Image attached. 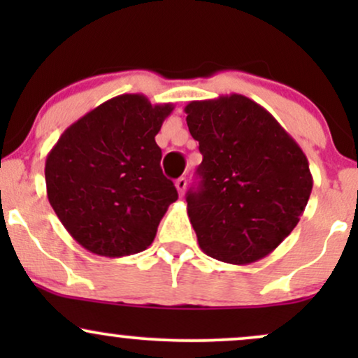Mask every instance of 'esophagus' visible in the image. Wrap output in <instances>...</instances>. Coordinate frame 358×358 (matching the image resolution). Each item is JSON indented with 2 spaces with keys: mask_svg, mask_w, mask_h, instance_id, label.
<instances>
[{
  "mask_svg": "<svg viewBox=\"0 0 358 358\" xmlns=\"http://www.w3.org/2000/svg\"><path fill=\"white\" fill-rule=\"evenodd\" d=\"M175 187H176V190H178L180 195H183L185 190H187V178H183V176H182V178L176 180Z\"/></svg>",
  "mask_w": 358,
  "mask_h": 358,
  "instance_id": "esophagus-1",
  "label": "esophagus"
}]
</instances>
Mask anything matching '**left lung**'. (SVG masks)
<instances>
[{
    "label": "left lung",
    "mask_w": 358,
    "mask_h": 358,
    "mask_svg": "<svg viewBox=\"0 0 358 358\" xmlns=\"http://www.w3.org/2000/svg\"><path fill=\"white\" fill-rule=\"evenodd\" d=\"M187 124L203 159L187 212L207 256L244 266L296 227L313 188L306 155L273 114L241 94L192 101Z\"/></svg>",
    "instance_id": "1"
}]
</instances>
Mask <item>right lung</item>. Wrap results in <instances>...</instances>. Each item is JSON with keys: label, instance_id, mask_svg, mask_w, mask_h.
Segmentation results:
<instances>
[{"label": "right lung", "instance_id": "obj_1", "mask_svg": "<svg viewBox=\"0 0 358 358\" xmlns=\"http://www.w3.org/2000/svg\"><path fill=\"white\" fill-rule=\"evenodd\" d=\"M173 104L122 94L89 110L47 155V196L84 249L122 257L150 248L178 193L163 175L155 136Z\"/></svg>", "mask_w": 358, "mask_h": 358}]
</instances>
